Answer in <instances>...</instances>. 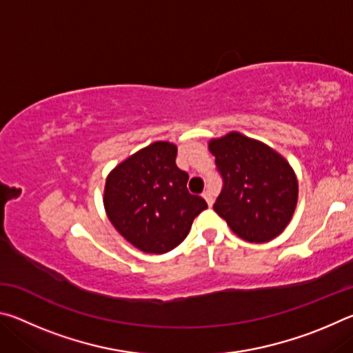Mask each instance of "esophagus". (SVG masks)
<instances>
[{
  "mask_svg": "<svg viewBox=\"0 0 353 353\" xmlns=\"http://www.w3.org/2000/svg\"><path fill=\"white\" fill-rule=\"evenodd\" d=\"M202 198L205 199V202L208 204V207H212V205H213V201H214V199H213V193H212L210 190H205L204 193H202Z\"/></svg>",
  "mask_w": 353,
  "mask_h": 353,
  "instance_id": "1",
  "label": "esophagus"
}]
</instances>
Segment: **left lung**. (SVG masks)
<instances>
[{
	"instance_id": "obj_1",
	"label": "left lung",
	"mask_w": 353,
	"mask_h": 353,
	"mask_svg": "<svg viewBox=\"0 0 353 353\" xmlns=\"http://www.w3.org/2000/svg\"><path fill=\"white\" fill-rule=\"evenodd\" d=\"M223 190L213 210L249 243L282 234L297 204V181L290 163L260 141L238 132L212 140Z\"/></svg>"
}]
</instances>
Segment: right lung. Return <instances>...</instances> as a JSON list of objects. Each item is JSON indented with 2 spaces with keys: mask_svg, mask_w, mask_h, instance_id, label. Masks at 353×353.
<instances>
[{
  "mask_svg": "<svg viewBox=\"0 0 353 353\" xmlns=\"http://www.w3.org/2000/svg\"><path fill=\"white\" fill-rule=\"evenodd\" d=\"M177 148L155 141L113 170L105 182L104 207L113 227L146 254L177 248L205 210L207 202L191 194L188 174L177 168Z\"/></svg>",
  "mask_w": 353,
  "mask_h": 353,
  "instance_id": "right-lung-1",
  "label": "right lung"
}]
</instances>
